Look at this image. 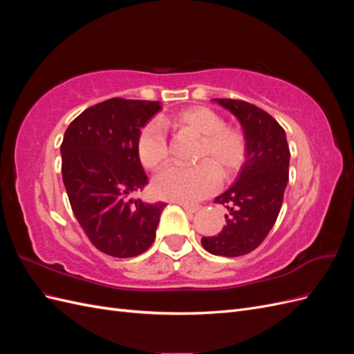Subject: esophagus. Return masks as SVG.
<instances>
[{
	"mask_svg": "<svg viewBox=\"0 0 354 354\" xmlns=\"http://www.w3.org/2000/svg\"><path fill=\"white\" fill-rule=\"evenodd\" d=\"M180 205L187 212H196L201 209V205H192V203H180Z\"/></svg>",
	"mask_w": 354,
	"mask_h": 354,
	"instance_id": "obj_1",
	"label": "esophagus"
}]
</instances>
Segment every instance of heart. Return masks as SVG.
Here are the masks:
<instances>
[{
  "instance_id": "heart-1",
  "label": "heart",
  "mask_w": 354,
  "mask_h": 354,
  "mask_svg": "<svg viewBox=\"0 0 354 354\" xmlns=\"http://www.w3.org/2000/svg\"><path fill=\"white\" fill-rule=\"evenodd\" d=\"M178 130L199 137L194 167L169 165L153 178V194L160 199L190 203L211 195L220 185V176L230 178L246 158L241 131L226 127L223 118L205 106H192L162 120ZM162 124L149 121L137 136V155L145 168L156 169L168 158V140Z\"/></svg>"
}]
</instances>
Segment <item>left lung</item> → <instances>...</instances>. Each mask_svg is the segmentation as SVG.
<instances>
[{"instance_id": "1", "label": "left lung", "mask_w": 354, "mask_h": 354, "mask_svg": "<svg viewBox=\"0 0 354 354\" xmlns=\"http://www.w3.org/2000/svg\"><path fill=\"white\" fill-rule=\"evenodd\" d=\"M214 100L239 120L246 159L236 183L214 199L229 211L226 226L201 242L214 255L241 257L261 245L279 216L289 178V146L285 130L266 111L243 100Z\"/></svg>"}]
</instances>
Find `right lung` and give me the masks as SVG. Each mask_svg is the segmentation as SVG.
Wrapping results in <instances>:
<instances>
[{
  "instance_id": "obj_1",
  "label": "right lung",
  "mask_w": 354,
  "mask_h": 354,
  "mask_svg": "<svg viewBox=\"0 0 354 354\" xmlns=\"http://www.w3.org/2000/svg\"><path fill=\"white\" fill-rule=\"evenodd\" d=\"M159 102L113 97L85 109L60 146L62 176L72 211L99 251L128 259L151 248L165 202L133 201L147 185L137 136Z\"/></svg>"
}]
</instances>
